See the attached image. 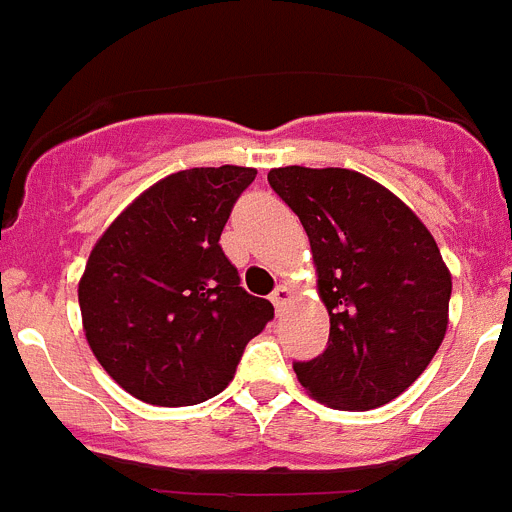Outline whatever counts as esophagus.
I'll list each match as a JSON object with an SVG mask.
<instances>
[{"mask_svg":"<svg viewBox=\"0 0 512 512\" xmlns=\"http://www.w3.org/2000/svg\"><path fill=\"white\" fill-rule=\"evenodd\" d=\"M289 300H292V292H289V287H284V284H279V287L271 292V302L277 307V315H282Z\"/></svg>","mask_w":512,"mask_h":512,"instance_id":"1","label":"esophagus"}]
</instances>
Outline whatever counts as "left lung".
Masks as SVG:
<instances>
[{
  "label": "left lung",
  "instance_id": "left-lung-1",
  "mask_svg": "<svg viewBox=\"0 0 512 512\" xmlns=\"http://www.w3.org/2000/svg\"><path fill=\"white\" fill-rule=\"evenodd\" d=\"M271 189L310 238L328 348L297 361L300 384L336 410L387 405L425 372L449 328L451 271L405 202L351 169L282 166Z\"/></svg>",
  "mask_w": 512,
  "mask_h": 512
}]
</instances>
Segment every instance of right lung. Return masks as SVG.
<instances>
[{
    "instance_id": "obj_1",
    "label": "right lung",
    "mask_w": 512,
    "mask_h": 512,
    "mask_svg": "<svg viewBox=\"0 0 512 512\" xmlns=\"http://www.w3.org/2000/svg\"><path fill=\"white\" fill-rule=\"evenodd\" d=\"M253 179L256 169L230 164L176 171L138 194L89 253L84 336L104 372L148 405L182 408L223 392L246 343L274 318L220 248Z\"/></svg>"
}]
</instances>
